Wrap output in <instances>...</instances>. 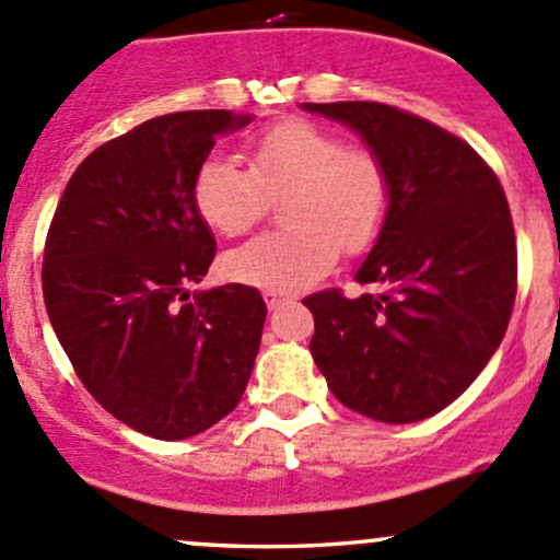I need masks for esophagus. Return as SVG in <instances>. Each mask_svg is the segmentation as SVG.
<instances>
[{"label":"esophagus","mask_w":560,"mask_h":560,"mask_svg":"<svg viewBox=\"0 0 560 560\" xmlns=\"http://www.w3.org/2000/svg\"><path fill=\"white\" fill-rule=\"evenodd\" d=\"M262 298H266V305H268V311H279L281 305L292 303V298H290V294H281V292H262Z\"/></svg>","instance_id":"obj_1"}]
</instances>
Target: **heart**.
Returning a JSON list of instances; mask_svg holds the SVG:
<instances>
[{
  "label": "heart",
  "instance_id": "b5f03b06",
  "mask_svg": "<svg viewBox=\"0 0 560 560\" xmlns=\"http://www.w3.org/2000/svg\"><path fill=\"white\" fill-rule=\"evenodd\" d=\"M249 170L210 153L194 177V207L207 229L242 236L262 218L268 196L290 188L270 231L231 249L220 268L231 281L266 292L313 284L340 257L359 255L388 218L390 183L374 153L350 149L340 135L305 119H284L247 140Z\"/></svg>",
  "mask_w": 560,
  "mask_h": 560
}]
</instances>
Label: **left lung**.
<instances>
[{
    "mask_svg": "<svg viewBox=\"0 0 560 560\" xmlns=\"http://www.w3.org/2000/svg\"><path fill=\"white\" fill-rule=\"evenodd\" d=\"M359 135L390 183V207L359 284L303 300L311 355L359 415L404 425L468 390L500 348L515 300V233L497 175L457 135L385 103H303Z\"/></svg>",
    "mask_w": 560,
    "mask_h": 560,
    "instance_id": "8db88e82",
    "label": "left lung"
}]
</instances>
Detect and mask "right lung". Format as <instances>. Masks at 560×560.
Here are the masks:
<instances>
[{"label":"right lung","mask_w":560,"mask_h":560,"mask_svg":"<svg viewBox=\"0 0 560 560\" xmlns=\"http://www.w3.org/2000/svg\"><path fill=\"white\" fill-rule=\"evenodd\" d=\"M249 114L177 110L108 140L79 164L55 210L42 290L60 346L116 420L180 441L242 401L266 303L255 287L190 294L214 257L194 177Z\"/></svg>","instance_id":"add662e5"}]
</instances>
